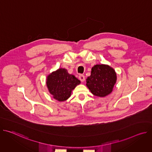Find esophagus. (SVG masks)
I'll return each mask as SVG.
<instances>
[{
  "mask_svg": "<svg viewBox=\"0 0 152 152\" xmlns=\"http://www.w3.org/2000/svg\"><path fill=\"white\" fill-rule=\"evenodd\" d=\"M79 79L81 82H84L85 81V76L83 75H80L79 76Z\"/></svg>",
  "mask_w": 152,
  "mask_h": 152,
  "instance_id": "1",
  "label": "esophagus"
}]
</instances>
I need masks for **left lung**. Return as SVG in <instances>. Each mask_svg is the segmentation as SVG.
<instances>
[{
  "mask_svg": "<svg viewBox=\"0 0 152 152\" xmlns=\"http://www.w3.org/2000/svg\"><path fill=\"white\" fill-rule=\"evenodd\" d=\"M116 81L117 74L114 69L107 65L97 64L92 67L86 85L93 94L103 97L113 91Z\"/></svg>",
  "mask_w": 152,
  "mask_h": 152,
  "instance_id": "1",
  "label": "left lung"
}]
</instances>
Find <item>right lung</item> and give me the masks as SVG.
I'll use <instances>...</instances> for the list:
<instances>
[{"mask_svg": "<svg viewBox=\"0 0 152 152\" xmlns=\"http://www.w3.org/2000/svg\"><path fill=\"white\" fill-rule=\"evenodd\" d=\"M80 81L74 75H70L65 69H59L48 75L46 79L47 87L53 97L59 102L67 100L72 91Z\"/></svg>", "mask_w": 152, "mask_h": 152, "instance_id": "1", "label": "right lung"}]
</instances>
